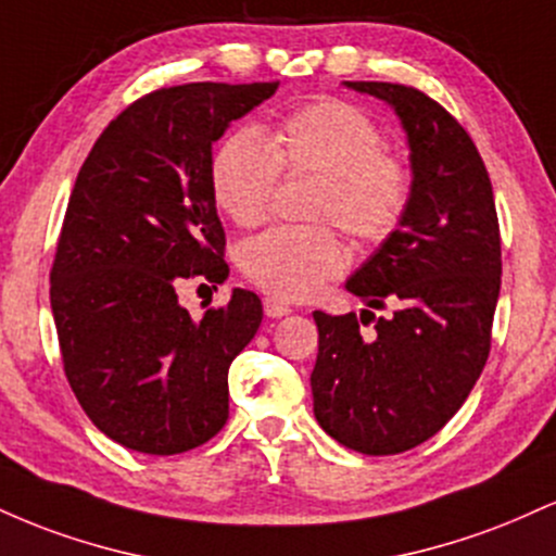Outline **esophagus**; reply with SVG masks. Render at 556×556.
I'll return each instance as SVG.
<instances>
[{
  "mask_svg": "<svg viewBox=\"0 0 556 556\" xmlns=\"http://www.w3.org/2000/svg\"><path fill=\"white\" fill-rule=\"evenodd\" d=\"M264 314L269 318H282L287 314H292V308L279 298H264Z\"/></svg>",
  "mask_w": 556,
  "mask_h": 556,
  "instance_id": "1",
  "label": "esophagus"
}]
</instances>
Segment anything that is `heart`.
<instances>
[{
  "instance_id": "b5f03b06",
  "label": "heart",
  "mask_w": 556,
  "mask_h": 556,
  "mask_svg": "<svg viewBox=\"0 0 556 556\" xmlns=\"http://www.w3.org/2000/svg\"><path fill=\"white\" fill-rule=\"evenodd\" d=\"M282 175H318L311 216L334 222L366 248L397 235L416 193L413 167L387 149L379 123L340 99L285 114L269 140L253 130L229 132L212 156L216 206L235 225L256 227L271 214ZM334 225L266 229L240 245V271L274 298L316 295L348 266Z\"/></svg>"
}]
</instances>
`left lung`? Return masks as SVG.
I'll return each mask as SVG.
<instances>
[{"label": "left lung", "mask_w": 556, "mask_h": 556, "mask_svg": "<svg viewBox=\"0 0 556 556\" xmlns=\"http://www.w3.org/2000/svg\"><path fill=\"white\" fill-rule=\"evenodd\" d=\"M344 86L394 106L416 193L397 235L348 282L368 308L392 314H314V413L348 450L397 455L442 431L486 366L502 285L500 219L486 164L442 104L402 83Z\"/></svg>", "instance_id": "obj_1"}]
</instances>
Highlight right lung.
I'll return each mask as SVG.
<instances>
[{
    "label": "right lung",
    "mask_w": 556,
    "mask_h": 556,
    "mask_svg": "<svg viewBox=\"0 0 556 556\" xmlns=\"http://www.w3.org/2000/svg\"><path fill=\"white\" fill-rule=\"evenodd\" d=\"M277 86L185 83L140 96L78 172L49 274L56 340L86 416L127 450L180 455L227 424L229 363L258 331L261 300L235 290L193 318L177 285L227 279L212 143Z\"/></svg>",
    "instance_id": "add662e5"
}]
</instances>
